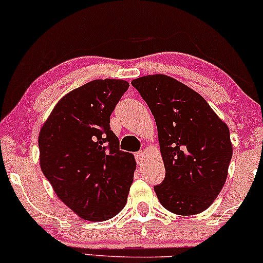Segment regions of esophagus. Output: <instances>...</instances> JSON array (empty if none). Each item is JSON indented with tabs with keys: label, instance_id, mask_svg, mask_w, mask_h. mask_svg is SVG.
<instances>
[{
	"label": "esophagus",
	"instance_id": "1",
	"mask_svg": "<svg viewBox=\"0 0 263 263\" xmlns=\"http://www.w3.org/2000/svg\"><path fill=\"white\" fill-rule=\"evenodd\" d=\"M144 156H145L144 151H139V152L135 153V159H136V162H138V164H142V161H144Z\"/></svg>",
	"mask_w": 263,
	"mask_h": 263
}]
</instances>
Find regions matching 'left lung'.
<instances>
[{
	"mask_svg": "<svg viewBox=\"0 0 263 263\" xmlns=\"http://www.w3.org/2000/svg\"><path fill=\"white\" fill-rule=\"evenodd\" d=\"M158 129L165 177L158 200L177 215L202 213L219 196L232 158L228 127L203 97L165 74L132 81Z\"/></svg>",
	"mask_w": 263,
	"mask_h": 263,
	"instance_id": "1",
	"label": "left lung"
}]
</instances>
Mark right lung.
<instances>
[{"mask_svg": "<svg viewBox=\"0 0 263 263\" xmlns=\"http://www.w3.org/2000/svg\"><path fill=\"white\" fill-rule=\"evenodd\" d=\"M128 87L123 80L88 82L58 102L40 132L42 173L84 220H108L127 203L136 164L119 149L110 116Z\"/></svg>", "mask_w": 263, "mask_h": 263, "instance_id": "right-lung-1", "label": "right lung"}]
</instances>
